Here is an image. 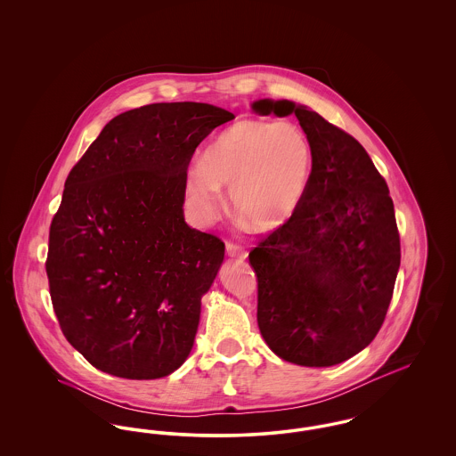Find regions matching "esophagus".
Segmentation results:
<instances>
[{
  "label": "esophagus",
  "instance_id": "34e87169",
  "mask_svg": "<svg viewBox=\"0 0 456 456\" xmlns=\"http://www.w3.org/2000/svg\"><path fill=\"white\" fill-rule=\"evenodd\" d=\"M225 249H227V255L231 256V258H239V260H246V256H248V251L242 248V246H239L236 242H227V246H225Z\"/></svg>",
  "mask_w": 456,
  "mask_h": 456
}]
</instances>
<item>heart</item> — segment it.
I'll list each match as a JSON object with an SVG mask.
<instances>
[{
	"label": "heart",
	"instance_id": "b5f03b06",
	"mask_svg": "<svg viewBox=\"0 0 456 456\" xmlns=\"http://www.w3.org/2000/svg\"><path fill=\"white\" fill-rule=\"evenodd\" d=\"M314 155L309 138L294 123L242 119L222 131L191 169L186 198L203 222L222 210L220 186H231L239 217L268 232L296 216L307 193Z\"/></svg>",
	"mask_w": 456,
	"mask_h": 456
}]
</instances>
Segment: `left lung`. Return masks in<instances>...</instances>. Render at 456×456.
I'll return each instance as SVG.
<instances>
[{
  "label": "left lung",
  "mask_w": 456,
  "mask_h": 456,
  "mask_svg": "<svg viewBox=\"0 0 456 456\" xmlns=\"http://www.w3.org/2000/svg\"><path fill=\"white\" fill-rule=\"evenodd\" d=\"M253 109L294 112L314 155L299 210L249 253L261 335L283 361L340 364L374 340L393 296L400 234L388 184L364 147L318 112L268 99Z\"/></svg>",
  "instance_id": "obj_1"
}]
</instances>
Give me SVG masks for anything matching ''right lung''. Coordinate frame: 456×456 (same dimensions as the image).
Returning <instances> with one entry per match:
<instances>
[{"label":"right lung","mask_w":456,"mask_h":456,"mask_svg":"<svg viewBox=\"0 0 456 456\" xmlns=\"http://www.w3.org/2000/svg\"><path fill=\"white\" fill-rule=\"evenodd\" d=\"M231 119L201 102L126 110L68 174L45 273L66 340L94 368L155 379L191 352L225 244L184 222L186 171L201 140Z\"/></svg>","instance_id":"obj_1"}]
</instances>
